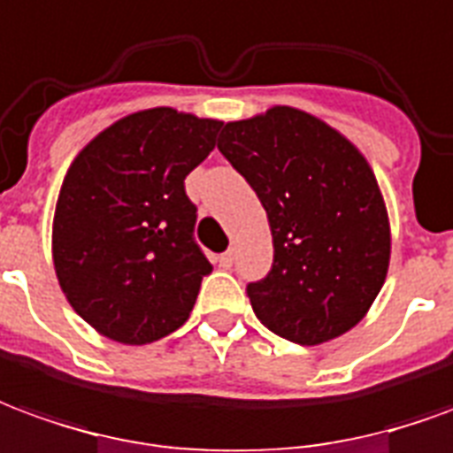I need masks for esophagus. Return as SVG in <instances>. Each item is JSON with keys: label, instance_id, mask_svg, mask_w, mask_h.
I'll use <instances>...</instances> for the list:
<instances>
[{"label": "esophagus", "instance_id": "34e87169", "mask_svg": "<svg viewBox=\"0 0 453 453\" xmlns=\"http://www.w3.org/2000/svg\"><path fill=\"white\" fill-rule=\"evenodd\" d=\"M234 258H236V249H229V251H224L219 256V265L221 268H232V263H234Z\"/></svg>", "mask_w": 453, "mask_h": 453}]
</instances>
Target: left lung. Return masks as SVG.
I'll list each match as a JSON object with an SVG mask.
<instances>
[{"mask_svg":"<svg viewBox=\"0 0 453 453\" xmlns=\"http://www.w3.org/2000/svg\"><path fill=\"white\" fill-rule=\"evenodd\" d=\"M217 149L271 224L273 268L246 288L261 324L304 346L354 329L390 263L386 200L364 153L326 121L283 104L226 121Z\"/></svg>","mask_w":453,"mask_h":453,"instance_id":"obj_1","label":"left lung"}]
</instances>
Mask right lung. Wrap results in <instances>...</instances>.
<instances>
[{
  "instance_id": "obj_1",
  "label": "right lung",
  "mask_w": 453,
  "mask_h": 453,
  "mask_svg": "<svg viewBox=\"0 0 453 453\" xmlns=\"http://www.w3.org/2000/svg\"><path fill=\"white\" fill-rule=\"evenodd\" d=\"M221 121L173 107L134 111L70 163L53 214V265L70 307L119 344H150L188 322L211 273L192 239L185 178Z\"/></svg>"
}]
</instances>
